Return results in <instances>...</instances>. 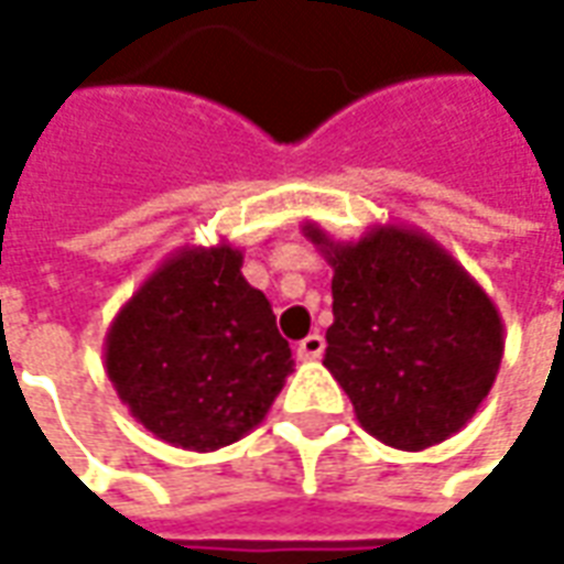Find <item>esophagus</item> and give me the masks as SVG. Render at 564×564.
<instances>
[{
    "label": "esophagus",
    "mask_w": 564,
    "mask_h": 564,
    "mask_svg": "<svg viewBox=\"0 0 564 564\" xmlns=\"http://www.w3.org/2000/svg\"><path fill=\"white\" fill-rule=\"evenodd\" d=\"M323 350H326V341H323V335H307L305 341H299V347H295V354H299V359L302 362H314V359H319L323 356Z\"/></svg>",
    "instance_id": "34e87169"
}]
</instances>
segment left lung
Wrapping results in <instances>:
<instances>
[{
	"label": "left lung",
	"instance_id": "1",
	"mask_svg": "<svg viewBox=\"0 0 564 564\" xmlns=\"http://www.w3.org/2000/svg\"><path fill=\"white\" fill-rule=\"evenodd\" d=\"M302 232L332 265L323 366L359 425L408 453L465 429L505 356V323L484 286L414 226H371L359 241H335L317 223Z\"/></svg>",
	"mask_w": 564,
	"mask_h": 564
}]
</instances>
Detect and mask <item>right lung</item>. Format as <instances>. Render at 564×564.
I'll return each mask as SVG.
<instances>
[{
  "mask_svg": "<svg viewBox=\"0 0 564 564\" xmlns=\"http://www.w3.org/2000/svg\"><path fill=\"white\" fill-rule=\"evenodd\" d=\"M241 265L229 241L177 247L108 326V380L172 447L210 453L253 432L295 366L269 299Z\"/></svg>",
  "mask_w": 564,
  "mask_h": 564,
  "instance_id": "1",
  "label": "right lung"
}]
</instances>
